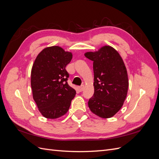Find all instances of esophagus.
Wrapping results in <instances>:
<instances>
[{
	"label": "esophagus",
	"instance_id": "1",
	"mask_svg": "<svg viewBox=\"0 0 159 159\" xmlns=\"http://www.w3.org/2000/svg\"><path fill=\"white\" fill-rule=\"evenodd\" d=\"M84 89V85H81V86H80V87H78V90L79 91H82Z\"/></svg>",
	"mask_w": 159,
	"mask_h": 159
}]
</instances>
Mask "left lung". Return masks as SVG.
Here are the masks:
<instances>
[{"label":"left lung","mask_w":159,"mask_h":159,"mask_svg":"<svg viewBox=\"0 0 159 159\" xmlns=\"http://www.w3.org/2000/svg\"><path fill=\"white\" fill-rule=\"evenodd\" d=\"M84 55L93 61L94 93L88 106L100 117H111L122 107L127 97L129 80L126 67L118 52L109 46Z\"/></svg>","instance_id":"1"}]
</instances>
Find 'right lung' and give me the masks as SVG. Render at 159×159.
<instances>
[{"label": "right lung", "mask_w": 159, "mask_h": 159, "mask_svg": "<svg viewBox=\"0 0 159 159\" xmlns=\"http://www.w3.org/2000/svg\"><path fill=\"white\" fill-rule=\"evenodd\" d=\"M72 54L61 47H48L40 52L31 71L33 99L42 115L56 119L65 115L76 91L68 84L69 74L66 67Z\"/></svg>", "instance_id": "add662e5"}]
</instances>
